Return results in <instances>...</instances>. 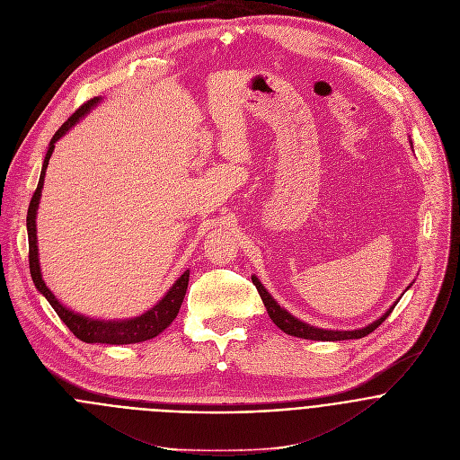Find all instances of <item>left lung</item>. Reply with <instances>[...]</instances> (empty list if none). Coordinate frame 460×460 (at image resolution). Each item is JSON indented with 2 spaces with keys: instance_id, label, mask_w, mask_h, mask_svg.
Here are the masks:
<instances>
[{
  "instance_id": "8db88e82",
  "label": "left lung",
  "mask_w": 460,
  "mask_h": 460,
  "mask_svg": "<svg viewBox=\"0 0 460 460\" xmlns=\"http://www.w3.org/2000/svg\"><path fill=\"white\" fill-rule=\"evenodd\" d=\"M410 145H411V141H410ZM252 283L255 285V288H257V292H259V296H261V299H262V303H264V306H266V312H268V315H270V319L273 321L275 326H279V328H281L285 333H288V335L301 337V339H310V341H346V339H360V337H366V335L372 333L376 328H379V326L386 321V317L394 312L395 305L399 303V301H395V303L386 310L385 315H381L377 321H374V323L368 324V326H364V328H360V330H351V332H335V330H323V328L310 326V324L299 321L297 317H294L292 314H288L285 308H281V306L278 305V301H275V299L268 294V290L261 285V281L255 278V275H252Z\"/></svg>"
}]
</instances>
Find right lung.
Wrapping results in <instances>:
<instances>
[{"label": "right lung", "instance_id": "1", "mask_svg": "<svg viewBox=\"0 0 460 460\" xmlns=\"http://www.w3.org/2000/svg\"><path fill=\"white\" fill-rule=\"evenodd\" d=\"M102 98H92L84 105H81L52 136L49 143V150L43 159L41 166V175L38 181V189L31 199L29 212H27V232H29V266H31V275L34 287L38 292L50 303L54 312L59 315V319L68 326V330L83 342H102V344H136L143 342L148 339H154L159 335L164 328L172 324V321L177 317L179 308L182 299H185L187 288H189V278H190V270H187L181 278L172 285V288L164 294V297L152 306L148 312L141 314L139 317L134 319H125V321H98V319H90L81 314H75L63 306L58 297L50 292V288L45 285L41 268H40V253H38V235H36V214L41 199V189H43V181H45V172L49 166V159L54 152V145L58 139H61L81 118H84L92 109H94Z\"/></svg>", "mask_w": 460, "mask_h": 460}]
</instances>
